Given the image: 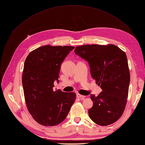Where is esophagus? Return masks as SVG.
Listing matches in <instances>:
<instances>
[{"label":"esophagus","mask_w":145,"mask_h":145,"mask_svg":"<svg viewBox=\"0 0 145 145\" xmlns=\"http://www.w3.org/2000/svg\"><path fill=\"white\" fill-rule=\"evenodd\" d=\"M77 98H80V100H83L84 98H85V96H83V95H80V94H77Z\"/></svg>","instance_id":"1"}]
</instances>
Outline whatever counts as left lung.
Masks as SVG:
<instances>
[{"label": "left lung", "instance_id": "left-lung-1", "mask_svg": "<svg viewBox=\"0 0 145 145\" xmlns=\"http://www.w3.org/2000/svg\"><path fill=\"white\" fill-rule=\"evenodd\" d=\"M75 54L89 63L90 74L101 92L90 95L93 106L90 118L97 124H112L121 117L127 103L130 72L125 53L109 44L85 45L76 47Z\"/></svg>", "mask_w": 145, "mask_h": 145}]
</instances>
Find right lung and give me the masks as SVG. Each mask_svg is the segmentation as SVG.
<instances>
[{
    "label": "right lung",
    "mask_w": 145,
    "mask_h": 145,
    "mask_svg": "<svg viewBox=\"0 0 145 145\" xmlns=\"http://www.w3.org/2000/svg\"><path fill=\"white\" fill-rule=\"evenodd\" d=\"M74 48L44 45L31 52L24 62L22 84L26 104L33 119L42 125L60 123L74 103L75 93L53 90L55 80L59 82L62 63Z\"/></svg>",
    "instance_id": "add662e5"
}]
</instances>
